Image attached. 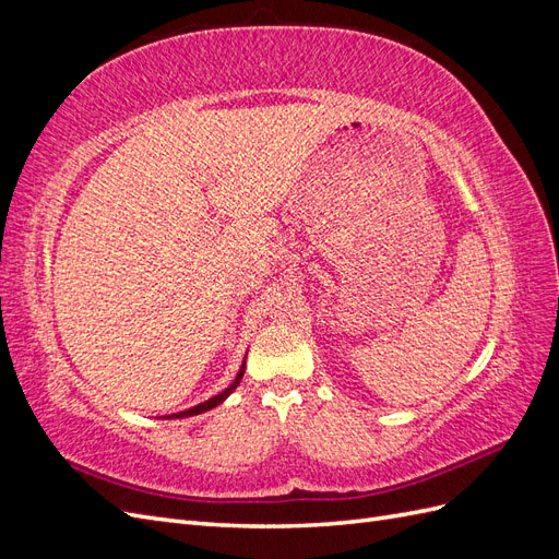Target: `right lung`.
I'll list each match as a JSON object with an SVG mask.
<instances>
[{
	"label": "right lung",
	"mask_w": 559,
	"mask_h": 559,
	"mask_svg": "<svg viewBox=\"0 0 559 559\" xmlns=\"http://www.w3.org/2000/svg\"><path fill=\"white\" fill-rule=\"evenodd\" d=\"M242 376H245V361H242V366H240V370H238V376H235V380L224 389V392H218L216 396L207 399L205 403H198V405H193V408H189V411H181V413H175V415H165V417H167V419H181V417H193V415H200V413H207V411L216 408L218 403H224V401L235 392V389H238V384H240Z\"/></svg>",
	"instance_id": "1"
}]
</instances>
